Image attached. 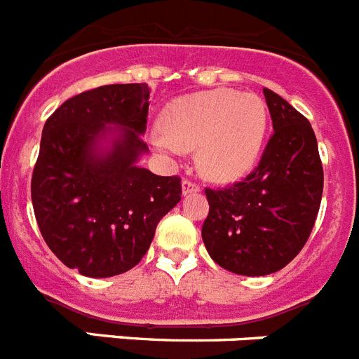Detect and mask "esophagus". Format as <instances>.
Here are the masks:
<instances>
[{"label":"esophagus","mask_w":359,"mask_h":359,"mask_svg":"<svg viewBox=\"0 0 359 359\" xmlns=\"http://www.w3.org/2000/svg\"><path fill=\"white\" fill-rule=\"evenodd\" d=\"M200 191V186L196 182L189 179H184L182 180V193L184 195H193V193H198Z\"/></svg>","instance_id":"obj_1"}]
</instances>
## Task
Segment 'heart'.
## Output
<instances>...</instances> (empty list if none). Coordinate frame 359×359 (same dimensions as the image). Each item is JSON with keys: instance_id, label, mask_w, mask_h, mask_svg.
Segmentation results:
<instances>
[{"instance_id": "1", "label": "heart", "mask_w": 359, "mask_h": 359, "mask_svg": "<svg viewBox=\"0 0 359 359\" xmlns=\"http://www.w3.org/2000/svg\"><path fill=\"white\" fill-rule=\"evenodd\" d=\"M164 134L151 143L166 156L198 147L200 172L212 180H234L259 157L266 132V107L256 95L231 89L196 93L170 102L161 114Z\"/></svg>"}]
</instances>
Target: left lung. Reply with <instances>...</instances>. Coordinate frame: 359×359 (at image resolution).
<instances>
[{
	"instance_id": "left-lung-1",
	"label": "left lung",
	"mask_w": 359,
	"mask_h": 359,
	"mask_svg": "<svg viewBox=\"0 0 359 359\" xmlns=\"http://www.w3.org/2000/svg\"><path fill=\"white\" fill-rule=\"evenodd\" d=\"M263 93L272 137L243 180L222 189L205 187L209 215L202 225L212 261L248 277L279 272L302 250L324 189L311 123L279 95L266 87Z\"/></svg>"
}]
</instances>
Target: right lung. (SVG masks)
<instances>
[{"label":"right lung","mask_w":359,"mask_h":359,"mask_svg":"<svg viewBox=\"0 0 359 359\" xmlns=\"http://www.w3.org/2000/svg\"><path fill=\"white\" fill-rule=\"evenodd\" d=\"M148 98L147 83L102 86L66 100L44 123L32 175L35 219L55 256L86 277L134 268L182 195L179 175L135 164L148 150ZM107 135L115 140L103 149Z\"/></svg>","instance_id":"add662e5"}]
</instances>
